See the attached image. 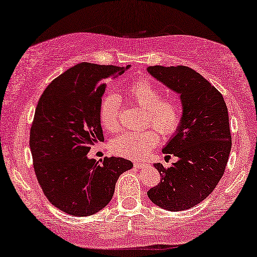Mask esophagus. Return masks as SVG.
<instances>
[{
	"mask_svg": "<svg viewBox=\"0 0 257 257\" xmlns=\"http://www.w3.org/2000/svg\"><path fill=\"white\" fill-rule=\"evenodd\" d=\"M135 167L145 168V167H147V164L146 163H140V161H135Z\"/></svg>",
	"mask_w": 257,
	"mask_h": 257,
	"instance_id": "obj_1",
	"label": "esophagus"
}]
</instances>
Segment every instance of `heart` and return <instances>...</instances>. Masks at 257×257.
Returning <instances> with one entry per match:
<instances>
[{
	"label": "heart",
	"instance_id": "1",
	"mask_svg": "<svg viewBox=\"0 0 257 257\" xmlns=\"http://www.w3.org/2000/svg\"><path fill=\"white\" fill-rule=\"evenodd\" d=\"M124 97L145 111V122L156 127L163 136H171L177 131L182 120V105L178 97H163V91L156 83L147 78L132 80L125 89ZM119 100L115 96L104 97L99 106V120L108 132L119 128ZM159 142L156 130L126 131L115 137L111 149L115 154L139 159L145 157Z\"/></svg>",
	"mask_w": 257,
	"mask_h": 257
}]
</instances>
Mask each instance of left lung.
<instances>
[{"label":"left lung","mask_w":257,"mask_h":257,"mask_svg":"<svg viewBox=\"0 0 257 257\" xmlns=\"http://www.w3.org/2000/svg\"><path fill=\"white\" fill-rule=\"evenodd\" d=\"M147 71L180 94L181 124L163 149L179 160L170 168L154 164L160 182L147 195L154 205L178 212L194 207L214 191L231 149L224 99L208 80L188 66H149Z\"/></svg>","instance_id":"8db88e82"}]
</instances>
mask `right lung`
Instances as JSON below:
<instances>
[{
	"mask_svg": "<svg viewBox=\"0 0 257 257\" xmlns=\"http://www.w3.org/2000/svg\"><path fill=\"white\" fill-rule=\"evenodd\" d=\"M130 68L80 63L49 84L35 111L30 150L38 184L59 210L73 216L96 214L111 201L115 182L133 164L124 158L89 159L104 142L99 106L105 80Z\"/></svg>",
	"mask_w": 257,
	"mask_h": 257,
	"instance_id": "add662e5",
	"label": "right lung"
}]
</instances>
